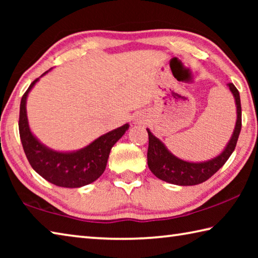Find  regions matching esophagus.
Here are the masks:
<instances>
[{"label":"esophagus","instance_id":"obj_1","mask_svg":"<svg viewBox=\"0 0 258 258\" xmlns=\"http://www.w3.org/2000/svg\"><path fill=\"white\" fill-rule=\"evenodd\" d=\"M140 123H142V119H141V118H137V119H135V124H140Z\"/></svg>","mask_w":258,"mask_h":258}]
</instances>
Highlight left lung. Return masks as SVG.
Here are the masks:
<instances>
[{
  "label": "left lung",
  "instance_id": "obj_1",
  "mask_svg": "<svg viewBox=\"0 0 258 258\" xmlns=\"http://www.w3.org/2000/svg\"><path fill=\"white\" fill-rule=\"evenodd\" d=\"M228 86L232 92L235 104H237V123L233 131L232 138L221 155L204 163H189L182 160L171 154L166 147L157 139L149 130L147 128L149 137V146H148V166L150 171L160 180L172 183L176 185H196L207 181L213 176L222 166H223L237 146V141L241 131V103H240L239 91L232 83Z\"/></svg>",
  "mask_w": 258,
  "mask_h": 258
}]
</instances>
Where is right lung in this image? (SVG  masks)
Returning <instances> with one entry per match:
<instances>
[{"label":"right lung","instance_id":"right-lung-1","mask_svg":"<svg viewBox=\"0 0 258 258\" xmlns=\"http://www.w3.org/2000/svg\"><path fill=\"white\" fill-rule=\"evenodd\" d=\"M37 81L38 78L29 85L24 93L19 112L20 140L30 166L35 172L54 185L81 187L90 184L102 175L112 146L125 134L128 124L101 135L91 145L75 152H58L49 149L30 132L26 113L27 95Z\"/></svg>","mask_w":258,"mask_h":258}]
</instances>
